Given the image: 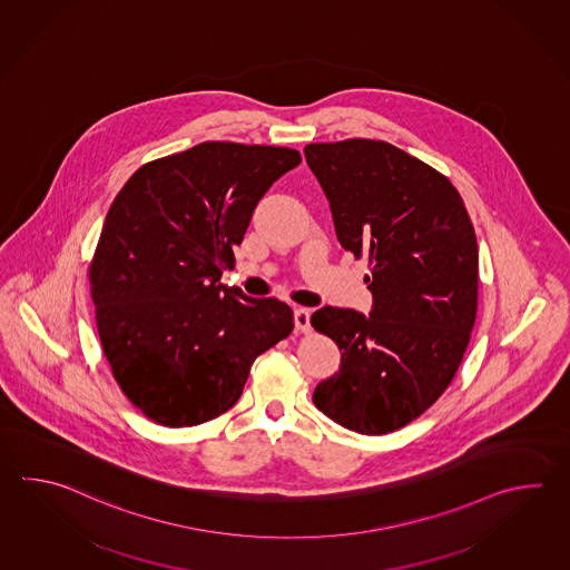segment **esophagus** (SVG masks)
Listing matches in <instances>:
<instances>
[{
    "label": "esophagus",
    "instance_id": "1",
    "mask_svg": "<svg viewBox=\"0 0 570 570\" xmlns=\"http://www.w3.org/2000/svg\"><path fill=\"white\" fill-rule=\"evenodd\" d=\"M294 323H296V328L301 333L308 335L313 331V326H311V311L308 308H296L294 311Z\"/></svg>",
    "mask_w": 570,
    "mask_h": 570
}]
</instances>
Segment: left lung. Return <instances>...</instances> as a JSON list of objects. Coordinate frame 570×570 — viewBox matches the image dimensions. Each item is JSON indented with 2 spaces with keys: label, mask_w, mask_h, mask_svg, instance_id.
Here are the masks:
<instances>
[{
  "label": "left lung",
  "mask_w": 570,
  "mask_h": 570,
  "mask_svg": "<svg viewBox=\"0 0 570 570\" xmlns=\"http://www.w3.org/2000/svg\"><path fill=\"white\" fill-rule=\"evenodd\" d=\"M304 156L338 242L370 259L373 294L370 316L313 314L314 331L341 348L314 406L360 434H387L426 412L463 361L479 294L475 229L453 183L387 141L308 144Z\"/></svg>",
  "instance_id": "8db88e82"
}]
</instances>
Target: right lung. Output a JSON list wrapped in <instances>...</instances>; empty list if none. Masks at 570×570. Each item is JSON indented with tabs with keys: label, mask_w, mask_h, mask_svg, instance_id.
Masks as SVG:
<instances>
[{
	"label": "right lung",
	"mask_w": 570,
	"mask_h": 570,
	"mask_svg": "<svg viewBox=\"0 0 570 570\" xmlns=\"http://www.w3.org/2000/svg\"><path fill=\"white\" fill-rule=\"evenodd\" d=\"M301 151L203 141L138 168L117 193L89 264L97 333L146 419L197 426L239 400L257 355L288 337L278 298L225 288L233 247Z\"/></svg>",
	"instance_id": "obj_1"
}]
</instances>
